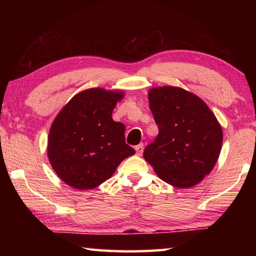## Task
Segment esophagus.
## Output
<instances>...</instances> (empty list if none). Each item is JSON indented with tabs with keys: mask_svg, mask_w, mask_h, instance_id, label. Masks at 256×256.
I'll list each match as a JSON object with an SVG mask.
<instances>
[{
	"mask_svg": "<svg viewBox=\"0 0 256 256\" xmlns=\"http://www.w3.org/2000/svg\"><path fill=\"white\" fill-rule=\"evenodd\" d=\"M136 154H138V156H141L142 154H144V144H138L136 146Z\"/></svg>",
	"mask_w": 256,
	"mask_h": 256,
	"instance_id": "esophagus-1",
	"label": "esophagus"
}]
</instances>
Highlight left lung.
<instances>
[{
    "mask_svg": "<svg viewBox=\"0 0 256 256\" xmlns=\"http://www.w3.org/2000/svg\"><path fill=\"white\" fill-rule=\"evenodd\" d=\"M159 133L144 157L164 182L178 188L196 185L210 174L222 146V128L196 94L164 86L148 92Z\"/></svg>",
    "mask_w": 256,
    "mask_h": 256,
    "instance_id": "left-lung-1",
    "label": "left lung"
}]
</instances>
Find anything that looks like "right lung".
<instances>
[{"instance_id":"1","label":"right lung","mask_w":256,"mask_h":256,"mask_svg":"<svg viewBox=\"0 0 256 256\" xmlns=\"http://www.w3.org/2000/svg\"><path fill=\"white\" fill-rule=\"evenodd\" d=\"M120 90L90 88L76 94L52 123L47 156L56 174L76 190H92L136 154L125 144V126L112 118Z\"/></svg>"}]
</instances>
